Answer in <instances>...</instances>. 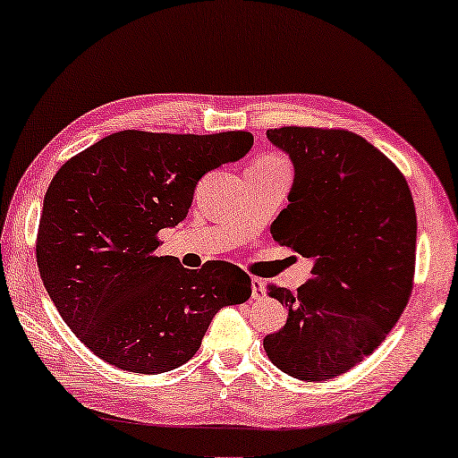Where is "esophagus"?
I'll return each mask as SVG.
<instances>
[{
	"mask_svg": "<svg viewBox=\"0 0 458 458\" xmlns=\"http://www.w3.org/2000/svg\"><path fill=\"white\" fill-rule=\"evenodd\" d=\"M251 294L256 300H261L266 296V286L264 282H261L259 278H251Z\"/></svg>",
	"mask_w": 458,
	"mask_h": 458,
	"instance_id": "obj_1",
	"label": "esophagus"
}]
</instances>
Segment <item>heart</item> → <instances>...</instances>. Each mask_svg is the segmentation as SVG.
Masks as SVG:
<instances>
[{
    "label": "heart",
    "mask_w": 458,
    "mask_h": 458,
    "mask_svg": "<svg viewBox=\"0 0 458 458\" xmlns=\"http://www.w3.org/2000/svg\"><path fill=\"white\" fill-rule=\"evenodd\" d=\"M253 164H259V166H282V164H288V162L278 154H264V156H259V158Z\"/></svg>",
    "instance_id": "heart-1"
}]
</instances>
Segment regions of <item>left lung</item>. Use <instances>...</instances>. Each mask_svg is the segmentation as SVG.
<instances>
[{
    "label": "left lung",
    "mask_w": 458,
    "mask_h": 458,
    "mask_svg": "<svg viewBox=\"0 0 458 458\" xmlns=\"http://www.w3.org/2000/svg\"><path fill=\"white\" fill-rule=\"evenodd\" d=\"M290 154V205L272 223L282 247L312 258L296 292L267 284L288 320L267 335L272 363L300 381H327L371 355L406 309L416 269V208L400 168L347 130L280 127Z\"/></svg>",
    "instance_id": "8db88e82"
}]
</instances>
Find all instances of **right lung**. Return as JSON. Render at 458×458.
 <instances>
[{"mask_svg": "<svg viewBox=\"0 0 458 458\" xmlns=\"http://www.w3.org/2000/svg\"><path fill=\"white\" fill-rule=\"evenodd\" d=\"M250 131L123 130L66 160L44 197L36 261L71 331L105 363L156 376L192 359L251 278L223 259L186 269L158 233L184 219L199 180L250 152Z\"/></svg>", "mask_w": 458, "mask_h": 458, "instance_id": "1", "label": "right lung"}]
</instances>
